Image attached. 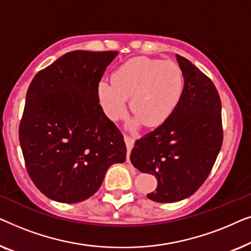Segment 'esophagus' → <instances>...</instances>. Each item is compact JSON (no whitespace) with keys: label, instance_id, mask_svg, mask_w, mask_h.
I'll return each instance as SVG.
<instances>
[{"label":"esophagus","instance_id":"1","mask_svg":"<svg viewBox=\"0 0 251 251\" xmlns=\"http://www.w3.org/2000/svg\"><path fill=\"white\" fill-rule=\"evenodd\" d=\"M125 142H126V150H128V155H126V162H130V159H129V155H130V152H131L132 147H133V144H135V140L131 137L129 136H125Z\"/></svg>","mask_w":251,"mask_h":251}]
</instances>
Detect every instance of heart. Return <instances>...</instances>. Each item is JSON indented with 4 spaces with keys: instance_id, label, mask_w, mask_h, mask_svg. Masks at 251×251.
<instances>
[{
    "instance_id": "1",
    "label": "heart",
    "mask_w": 251,
    "mask_h": 251,
    "mask_svg": "<svg viewBox=\"0 0 251 251\" xmlns=\"http://www.w3.org/2000/svg\"><path fill=\"white\" fill-rule=\"evenodd\" d=\"M184 89L183 74L173 61L135 57L112 74V82L101 80L97 96L105 115L115 121L126 113V99L133 116L128 126L136 129L143 122L155 126L173 114Z\"/></svg>"
}]
</instances>
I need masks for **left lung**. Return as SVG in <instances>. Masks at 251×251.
I'll use <instances>...</instances> for the list:
<instances>
[{
    "mask_svg": "<svg viewBox=\"0 0 251 251\" xmlns=\"http://www.w3.org/2000/svg\"><path fill=\"white\" fill-rule=\"evenodd\" d=\"M184 77L180 100L162 125L138 139L130 160L157 179L151 200L171 203L199 190L214 167L223 143L222 104L210 78L176 54Z\"/></svg>",
    "mask_w": 251,
    "mask_h": 251,
    "instance_id": "8db88e82",
    "label": "left lung"
}]
</instances>
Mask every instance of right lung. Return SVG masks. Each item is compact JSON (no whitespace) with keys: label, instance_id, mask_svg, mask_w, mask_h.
Masks as SVG:
<instances>
[{"label":"right lung","instance_id":"right-lung-1","mask_svg":"<svg viewBox=\"0 0 251 251\" xmlns=\"http://www.w3.org/2000/svg\"><path fill=\"white\" fill-rule=\"evenodd\" d=\"M116 51L76 50L30 82L19 142L30 179L51 200L94 195L112 164L126 161L122 133L99 105L97 87Z\"/></svg>","mask_w":251,"mask_h":251}]
</instances>
